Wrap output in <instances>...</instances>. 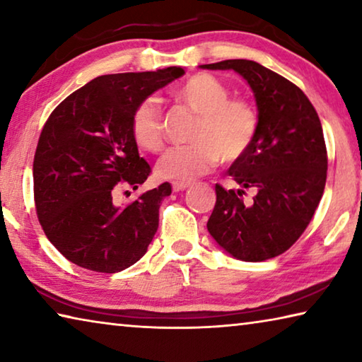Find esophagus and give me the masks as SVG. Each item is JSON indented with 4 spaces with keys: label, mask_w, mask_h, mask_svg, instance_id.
Here are the masks:
<instances>
[{
    "label": "esophagus",
    "mask_w": 362,
    "mask_h": 362,
    "mask_svg": "<svg viewBox=\"0 0 362 362\" xmlns=\"http://www.w3.org/2000/svg\"><path fill=\"white\" fill-rule=\"evenodd\" d=\"M188 187H189L188 182H174V183H173V189H174L175 193L183 192V189H187Z\"/></svg>",
    "instance_id": "esophagus-1"
}]
</instances>
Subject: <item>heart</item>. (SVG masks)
<instances>
[{
  "label": "heart",
  "instance_id": "heart-1",
  "mask_svg": "<svg viewBox=\"0 0 362 362\" xmlns=\"http://www.w3.org/2000/svg\"><path fill=\"white\" fill-rule=\"evenodd\" d=\"M175 97L199 115L192 145L174 146L159 158V179L189 182L206 174L216 163H233L252 145L259 132V115L252 103L230 99L226 86L209 73L188 78ZM131 131L136 144L156 153L164 145L163 112L156 99H145L134 110Z\"/></svg>",
  "mask_w": 362,
  "mask_h": 362
}]
</instances>
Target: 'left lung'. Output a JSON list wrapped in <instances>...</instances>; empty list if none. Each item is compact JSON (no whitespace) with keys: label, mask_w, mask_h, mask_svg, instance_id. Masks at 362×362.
<instances>
[{"label":"left lung","mask_w":362,"mask_h":362,"mask_svg":"<svg viewBox=\"0 0 362 362\" xmlns=\"http://www.w3.org/2000/svg\"><path fill=\"white\" fill-rule=\"evenodd\" d=\"M201 69L240 73L259 110L252 145L226 173L241 188L217 183L207 230L238 260L273 259L302 236L322 198L327 150L320 116L302 89L254 60H223ZM246 189L256 193L252 202L242 199Z\"/></svg>","instance_id":"left-lung-1"}]
</instances>
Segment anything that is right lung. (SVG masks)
Here are the masks:
<instances>
[{
    "label": "right lung",
    "mask_w": 362,
    "mask_h": 362,
    "mask_svg": "<svg viewBox=\"0 0 362 362\" xmlns=\"http://www.w3.org/2000/svg\"><path fill=\"white\" fill-rule=\"evenodd\" d=\"M183 73L168 66L97 76L47 118L33 161L36 214L47 240L75 265L118 273L145 255L173 188L164 182L131 204L115 203L121 189H137L151 173L131 118L140 102Z\"/></svg>",
    "instance_id": "right-lung-1"
}]
</instances>
